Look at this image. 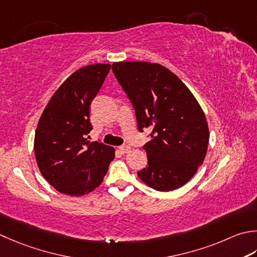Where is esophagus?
I'll use <instances>...</instances> for the list:
<instances>
[{
    "mask_svg": "<svg viewBox=\"0 0 257 257\" xmlns=\"http://www.w3.org/2000/svg\"><path fill=\"white\" fill-rule=\"evenodd\" d=\"M119 150L122 154H127L129 150H130V147H129V146H127V145H122V146H120V147H119Z\"/></svg>",
    "mask_w": 257,
    "mask_h": 257,
    "instance_id": "34e87169",
    "label": "esophagus"
}]
</instances>
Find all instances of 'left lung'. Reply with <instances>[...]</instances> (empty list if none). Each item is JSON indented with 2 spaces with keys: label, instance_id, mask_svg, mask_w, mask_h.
Segmentation results:
<instances>
[{
  "label": "left lung",
  "instance_id": "obj_1",
  "mask_svg": "<svg viewBox=\"0 0 257 257\" xmlns=\"http://www.w3.org/2000/svg\"><path fill=\"white\" fill-rule=\"evenodd\" d=\"M112 72L133 104L139 132H152L143 147L148 165L137 173L139 178L159 192L182 187L208 147V125L197 100L177 75L157 63L115 62Z\"/></svg>",
  "mask_w": 257,
  "mask_h": 257
}]
</instances>
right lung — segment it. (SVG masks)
<instances>
[{"label":"right lung","mask_w":257,"mask_h":257,"mask_svg":"<svg viewBox=\"0 0 257 257\" xmlns=\"http://www.w3.org/2000/svg\"><path fill=\"white\" fill-rule=\"evenodd\" d=\"M110 64H92L75 71L60 85L39 120L34 153L40 172L58 192L82 196L102 183L114 149L89 143L90 108Z\"/></svg>","instance_id":"add662e5"}]
</instances>
